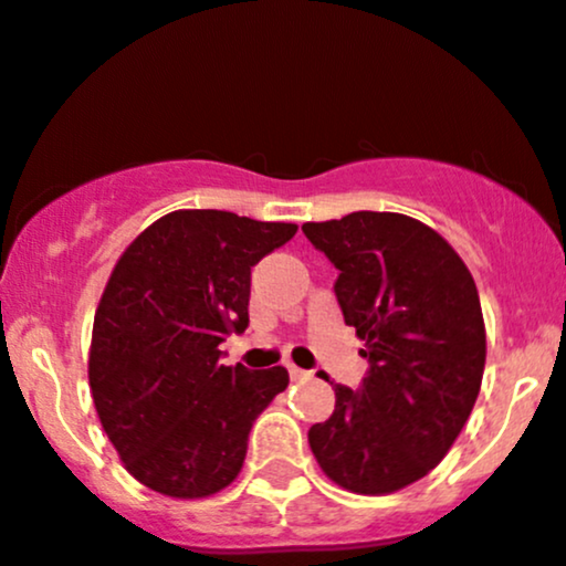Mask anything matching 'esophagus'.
<instances>
[{"instance_id": "esophagus-1", "label": "esophagus", "mask_w": 566, "mask_h": 566, "mask_svg": "<svg viewBox=\"0 0 566 566\" xmlns=\"http://www.w3.org/2000/svg\"><path fill=\"white\" fill-rule=\"evenodd\" d=\"M290 377H293L295 382H303V379H312L314 374L312 371H303V368H298V366H290Z\"/></svg>"}]
</instances>
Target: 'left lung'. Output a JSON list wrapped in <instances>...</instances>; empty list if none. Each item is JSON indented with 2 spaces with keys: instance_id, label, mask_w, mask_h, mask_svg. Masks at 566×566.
Instances as JSON below:
<instances>
[{
  "instance_id": "1",
  "label": "left lung",
  "mask_w": 566,
  "mask_h": 566,
  "mask_svg": "<svg viewBox=\"0 0 566 566\" xmlns=\"http://www.w3.org/2000/svg\"><path fill=\"white\" fill-rule=\"evenodd\" d=\"M303 233L338 268L333 293L368 360L358 390L323 374L336 409L308 428V448L347 491H401L448 455L478 401L485 323L474 279L437 230L403 213L355 211Z\"/></svg>"
}]
</instances>
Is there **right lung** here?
<instances>
[{"instance_id":"right-lung-1","label":"right lung","mask_w":566,"mask_h":566,"mask_svg":"<svg viewBox=\"0 0 566 566\" xmlns=\"http://www.w3.org/2000/svg\"><path fill=\"white\" fill-rule=\"evenodd\" d=\"M298 224L230 211L165 213L124 249L94 314L88 385L127 472L174 499L238 478L252 423L287 388V368L222 366L249 325L252 265Z\"/></svg>"}]
</instances>
